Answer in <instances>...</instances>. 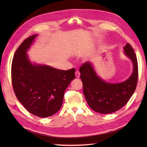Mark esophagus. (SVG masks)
I'll list each match as a JSON object with an SVG mask.
<instances>
[{
    "mask_svg": "<svg viewBox=\"0 0 147 147\" xmlns=\"http://www.w3.org/2000/svg\"><path fill=\"white\" fill-rule=\"evenodd\" d=\"M80 76V74L78 70H76V72H75V77L77 78H79Z\"/></svg>",
    "mask_w": 147,
    "mask_h": 147,
    "instance_id": "esophagus-1",
    "label": "esophagus"
}]
</instances>
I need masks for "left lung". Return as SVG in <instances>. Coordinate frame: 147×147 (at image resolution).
I'll return each mask as SVG.
<instances>
[{"label": "left lung", "instance_id": "8db88e82", "mask_svg": "<svg viewBox=\"0 0 147 147\" xmlns=\"http://www.w3.org/2000/svg\"><path fill=\"white\" fill-rule=\"evenodd\" d=\"M124 52L132 62L133 72L123 82L109 83L102 80L89 62L80 68L83 94L90 108L96 112L108 114L116 112L127 104L135 91L138 80L137 56L129 43L124 46Z\"/></svg>", "mask_w": 147, "mask_h": 147}]
</instances>
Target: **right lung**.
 Returning a JSON list of instances; mask_svg holds the SVG:
<instances>
[{"label":"right lung","mask_w":147,"mask_h":147,"mask_svg":"<svg viewBox=\"0 0 147 147\" xmlns=\"http://www.w3.org/2000/svg\"><path fill=\"white\" fill-rule=\"evenodd\" d=\"M36 36L26 38L15 51L11 82L17 99L24 107L35 116L46 118L61 109L66 88L75 78V69L59 70L31 63L26 52Z\"/></svg>","instance_id":"right-lung-1"}]
</instances>
